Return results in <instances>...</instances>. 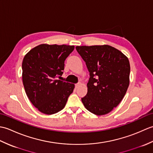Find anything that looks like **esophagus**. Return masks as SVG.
<instances>
[{
  "instance_id": "34e87169",
  "label": "esophagus",
  "mask_w": 153,
  "mask_h": 153,
  "mask_svg": "<svg viewBox=\"0 0 153 153\" xmlns=\"http://www.w3.org/2000/svg\"><path fill=\"white\" fill-rule=\"evenodd\" d=\"M82 85V82H79L78 83L76 84V88H78V87H80Z\"/></svg>"
}]
</instances>
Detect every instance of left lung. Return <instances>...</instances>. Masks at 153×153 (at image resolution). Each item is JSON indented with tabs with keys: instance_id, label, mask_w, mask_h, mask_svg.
I'll list each match as a JSON object with an SVG mask.
<instances>
[{
	"instance_id": "obj_1",
	"label": "left lung",
	"mask_w": 153,
	"mask_h": 153,
	"mask_svg": "<svg viewBox=\"0 0 153 153\" xmlns=\"http://www.w3.org/2000/svg\"><path fill=\"white\" fill-rule=\"evenodd\" d=\"M90 73L84 106L97 116L105 115L118 106L129 84L130 64L128 57L108 45L77 46Z\"/></svg>"
}]
</instances>
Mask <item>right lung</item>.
Masks as SVG:
<instances>
[{"mask_svg":"<svg viewBox=\"0 0 153 153\" xmlns=\"http://www.w3.org/2000/svg\"><path fill=\"white\" fill-rule=\"evenodd\" d=\"M74 45L41 44L31 49L22 62L25 93L39 111L51 115L62 110L75 85L57 79Z\"/></svg>","mask_w":153,"mask_h":153,"instance_id":"add662e5","label":"right lung"}]
</instances>
